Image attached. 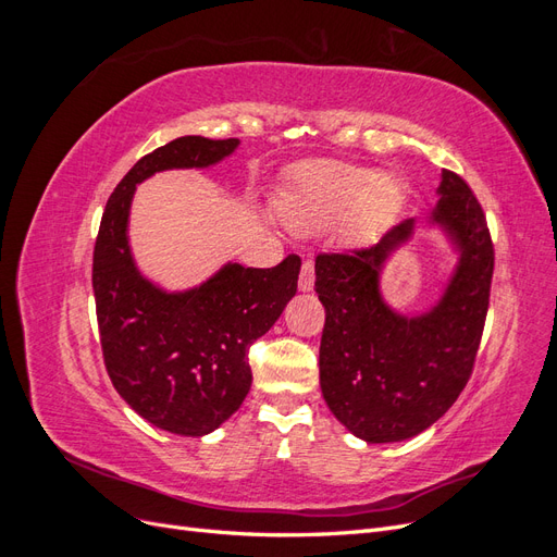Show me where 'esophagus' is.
<instances>
[{
  "instance_id": "34e87169",
  "label": "esophagus",
  "mask_w": 557,
  "mask_h": 557,
  "mask_svg": "<svg viewBox=\"0 0 557 557\" xmlns=\"http://www.w3.org/2000/svg\"><path fill=\"white\" fill-rule=\"evenodd\" d=\"M313 281H315L313 260H305V262H301V272H299V290L301 293L313 290Z\"/></svg>"
}]
</instances>
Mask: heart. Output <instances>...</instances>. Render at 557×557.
<instances>
[{
    "mask_svg": "<svg viewBox=\"0 0 557 557\" xmlns=\"http://www.w3.org/2000/svg\"><path fill=\"white\" fill-rule=\"evenodd\" d=\"M401 197V183L391 174L320 162L297 174L281 201V218L295 232L315 234L346 215V232L364 239L391 221Z\"/></svg>",
    "mask_w": 557,
    "mask_h": 557,
    "instance_id": "obj_1",
    "label": "heart"
}]
</instances>
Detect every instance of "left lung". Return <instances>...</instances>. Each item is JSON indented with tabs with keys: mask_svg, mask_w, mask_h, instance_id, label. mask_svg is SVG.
<instances>
[{
	"mask_svg": "<svg viewBox=\"0 0 557 557\" xmlns=\"http://www.w3.org/2000/svg\"><path fill=\"white\" fill-rule=\"evenodd\" d=\"M440 201L420 221L440 230L458 262L440 299L401 313L381 290L383 269L418 230L416 218L350 256L315 258V293L325 307L320 391L334 418L367 444L411 440L458 399L474 367L485 325L495 252L483 209L448 170Z\"/></svg>",
	"mask_w": 557,
	"mask_h": 557,
	"instance_id": "1",
	"label": "left lung"
}]
</instances>
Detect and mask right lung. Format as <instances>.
<instances>
[{
    "mask_svg": "<svg viewBox=\"0 0 557 557\" xmlns=\"http://www.w3.org/2000/svg\"><path fill=\"white\" fill-rule=\"evenodd\" d=\"M239 139L178 137L144 156L107 201L92 256L99 339L113 387L150 425L205 436L242 407L252 374L248 346L297 293L301 260L272 269L225 262L207 281L166 290L139 272L129 248L137 185L158 172L209 170Z\"/></svg>",
    "mask_w": 557,
    "mask_h": 557,
    "instance_id": "obj_1",
    "label": "right lung"
}]
</instances>
